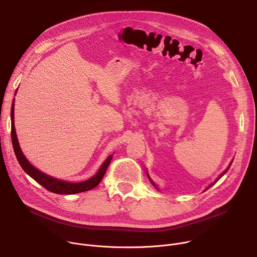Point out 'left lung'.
<instances>
[{
  "instance_id": "1",
  "label": "left lung",
  "mask_w": 257,
  "mask_h": 257,
  "mask_svg": "<svg viewBox=\"0 0 257 257\" xmlns=\"http://www.w3.org/2000/svg\"><path fill=\"white\" fill-rule=\"evenodd\" d=\"M226 172H227V171H226ZM226 172H225V173H226ZM225 173H224V174H225ZM224 174H223V175H224ZM223 175H222V176H223ZM149 178H150V177H149ZM150 181H151V183H152V184H153V185H154V186H155V187H156V188H157V186H156V184H155V183H154V181H153V180H152V179H151V178H150Z\"/></svg>"
}]
</instances>
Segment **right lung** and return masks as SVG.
Listing matches in <instances>:
<instances>
[{
  "instance_id": "obj_1",
  "label": "right lung",
  "mask_w": 257,
  "mask_h": 257,
  "mask_svg": "<svg viewBox=\"0 0 257 257\" xmlns=\"http://www.w3.org/2000/svg\"><path fill=\"white\" fill-rule=\"evenodd\" d=\"M14 102L15 101L13 100L12 108H11V125H12L11 126V138H12V144H13L15 156L17 158V161H18L19 165L24 170V172H26L32 179H34L36 182L39 183V184H41L47 190H49L53 193H57V194L80 193V192L88 191V190L96 187L99 184L102 177L105 174V171H106L109 163H111L113 155L109 156L104 161V163L102 164V166L100 167L98 172L95 174V176H93L89 180H86V181L80 182V183H69V182L61 181V180L55 179L53 177H50V176L44 174L43 172L39 171L38 169H35L26 160V158L24 157V155L21 152V149H20L19 143H18V139H17V135H16V131H15V126H14Z\"/></svg>"
}]
</instances>
